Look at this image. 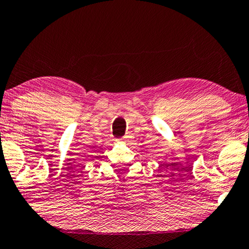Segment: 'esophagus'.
Wrapping results in <instances>:
<instances>
[{"label": "esophagus", "instance_id": "1", "mask_svg": "<svg viewBox=\"0 0 249 249\" xmlns=\"http://www.w3.org/2000/svg\"><path fill=\"white\" fill-rule=\"evenodd\" d=\"M127 138H128V136H124V138H123L124 141H126V140H127Z\"/></svg>", "mask_w": 249, "mask_h": 249}]
</instances>
